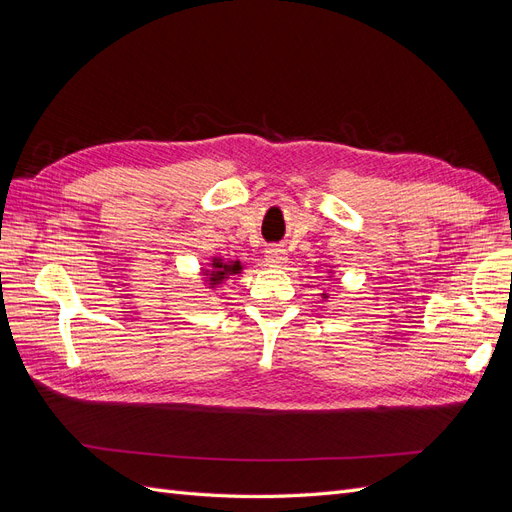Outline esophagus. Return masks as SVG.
<instances>
[{
	"instance_id": "34e87169",
	"label": "esophagus",
	"mask_w": 512,
	"mask_h": 512,
	"mask_svg": "<svg viewBox=\"0 0 512 512\" xmlns=\"http://www.w3.org/2000/svg\"><path fill=\"white\" fill-rule=\"evenodd\" d=\"M288 260V254H286V250L284 247H277V245H273V247H269L267 250V262L269 265H284V262Z\"/></svg>"
}]
</instances>
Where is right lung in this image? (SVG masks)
Here are the masks:
<instances>
[{
  "label": "right lung",
  "mask_w": 512,
  "mask_h": 512,
  "mask_svg": "<svg viewBox=\"0 0 512 512\" xmlns=\"http://www.w3.org/2000/svg\"><path fill=\"white\" fill-rule=\"evenodd\" d=\"M213 267L218 271H213L215 275L211 277V282H218V280H224L226 273H239L241 271V265L239 262H232V265H224V262H213Z\"/></svg>",
  "instance_id": "1"
}]
</instances>
